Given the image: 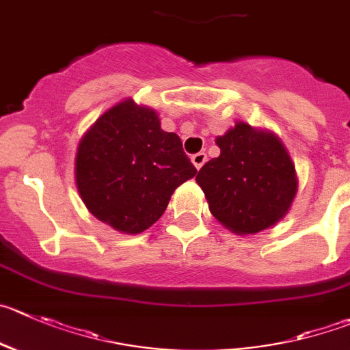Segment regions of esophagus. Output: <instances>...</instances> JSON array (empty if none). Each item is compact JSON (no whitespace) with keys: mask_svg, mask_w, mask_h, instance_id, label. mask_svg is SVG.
<instances>
[{"mask_svg":"<svg viewBox=\"0 0 350 350\" xmlns=\"http://www.w3.org/2000/svg\"><path fill=\"white\" fill-rule=\"evenodd\" d=\"M206 159H208L206 152H196V154H192L191 161H192V165L196 166V168L201 170L202 165H204V163H206Z\"/></svg>","mask_w":350,"mask_h":350,"instance_id":"34e87169","label":"esophagus"}]
</instances>
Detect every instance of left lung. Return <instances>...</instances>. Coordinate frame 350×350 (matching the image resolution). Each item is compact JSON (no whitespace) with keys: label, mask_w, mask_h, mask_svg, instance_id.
<instances>
[{"label":"left lung","mask_w":350,"mask_h":350,"mask_svg":"<svg viewBox=\"0 0 350 350\" xmlns=\"http://www.w3.org/2000/svg\"><path fill=\"white\" fill-rule=\"evenodd\" d=\"M218 158L199 170L211 215L237 235L275 227L297 194V173L277 134L237 122L216 137Z\"/></svg>","instance_id":"obj_1"}]
</instances>
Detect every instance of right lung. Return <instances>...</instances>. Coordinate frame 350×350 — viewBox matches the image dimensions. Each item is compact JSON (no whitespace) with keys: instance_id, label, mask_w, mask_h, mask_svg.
Wrapping results in <instances>:
<instances>
[{"instance_id":"add662e5","label":"right lung","mask_w":350,"mask_h":350,"mask_svg":"<svg viewBox=\"0 0 350 350\" xmlns=\"http://www.w3.org/2000/svg\"><path fill=\"white\" fill-rule=\"evenodd\" d=\"M196 173L180 137L163 131L156 109L132 98L92 123L75 156V184L85 208L129 235L154 225L175 189Z\"/></svg>"}]
</instances>
